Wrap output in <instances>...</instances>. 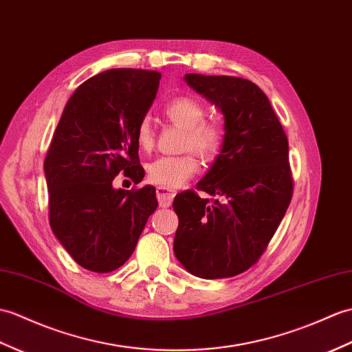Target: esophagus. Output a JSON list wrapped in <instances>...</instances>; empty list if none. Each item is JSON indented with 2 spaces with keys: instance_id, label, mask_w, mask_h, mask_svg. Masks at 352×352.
I'll return each mask as SVG.
<instances>
[{
  "instance_id": "1",
  "label": "esophagus",
  "mask_w": 352,
  "mask_h": 352,
  "mask_svg": "<svg viewBox=\"0 0 352 352\" xmlns=\"http://www.w3.org/2000/svg\"><path fill=\"white\" fill-rule=\"evenodd\" d=\"M156 195H157V201L160 207H169L170 204H173L175 192L166 189V187H157Z\"/></svg>"
}]
</instances>
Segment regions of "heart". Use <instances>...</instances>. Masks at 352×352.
<instances>
[{"mask_svg":"<svg viewBox=\"0 0 352 352\" xmlns=\"http://www.w3.org/2000/svg\"><path fill=\"white\" fill-rule=\"evenodd\" d=\"M165 117L173 124L184 129L183 150L195 151L206 162H213L225 141V129L216 120H206V106L189 96L177 97L165 106ZM136 144L142 151H151L154 146V130L151 121L144 118L136 127ZM199 170V162L193 153L179 156H162L146 166L148 179L156 186L177 189L189 182Z\"/></svg>","mask_w":352,"mask_h":352,"instance_id":"b5f03b06","label":"heart"}]
</instances>
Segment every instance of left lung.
Returning a JSON list of instances; mask_svg holds the SVG:
<instances>
[{
	"label": "left lung",
	"mask_w": 352,
	"mask_h": 352,
	"mask_svg": "<svg viewBox=\"0 0 352 352\" xmlns=\"http://www.w3.org/2000/svg\"><path fill=\"white\" fill-rule=\"evenodd\" d=\"M184 80L223 113L225 141L193 190L178 193L174 253L202 279L246 272L263 255L292 198L288 139L268 97L252 80L189 73Z\"/></svg>",
	"instance_id": "8db88e82"
}]
</instances>
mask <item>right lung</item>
I'll use <instances>...</instances> for the list:
<instances>
[{
    "label": "right lung",
    "mask_w": 352,
    "mask_h": 352,
    "mask_svg": "<svg viewBox=\"0 0 352 352\" xmlns=\"http://www.w3.org/2000/svg\"><path fill=\"white\" fill-rule=\"evenodd\" d=\"M162 75L111 69L80 84L63 111L45 159L49 223L89 272L109 273L132 255L157 208L156 189H113L120 173L138 184L136 127L156 99Z\"/></svg>",
    "instance_id": "right-lung-1"
}]
</instances>
